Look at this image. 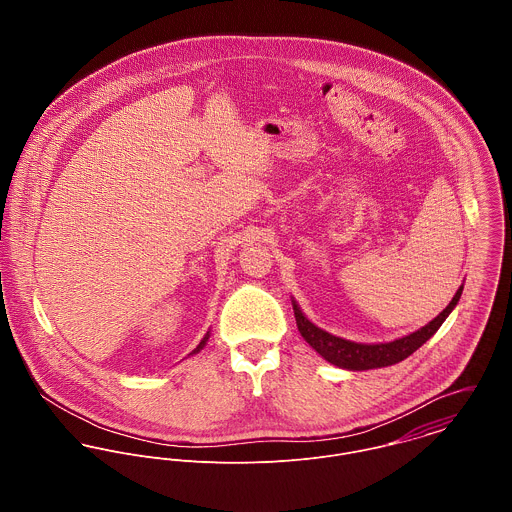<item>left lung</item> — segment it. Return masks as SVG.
<instances>
[{
	"instance_id": "8db88e82",
	"label": "left lung",
	"mask_w": 512,
	"mask_h": 512,
	"mask_svg": "<svg viewBox=\"0 0 512 512\" xmlns=\"http://www.w3.org/2000/svg\"><path fill=\"white\" fill-rule=\"evenodd\" d=\"M463 292V286L453 295L449 305L434 317L428 325L420 327L418 331L404 335L400 339H394L390 343H355L337 335L327 333L325 329L311 323L297 301L292 297L293 315L297 329L301 337L331 365L347 370H370V368H382V366L396 365L404 359H408L414 351H418L430 337L441 327V323L447 319V315L455 309L459 297Z\"/></svg>"
}]
</instances>
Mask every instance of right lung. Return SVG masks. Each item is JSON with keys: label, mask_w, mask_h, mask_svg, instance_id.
I'll return each instance as SVG.
<instances>
[{"label": "right lung", "mask_w": 512, "mask_h": 512, "mask_svg": "<svg viewBox=\"0 0 512 512\" xmlns=\"http://www.w3.org/2000/svg\"><path fill=\"white\" fill-rule=\"evenodd\" d=\"M209 337H211V331H207V335H205V337H203V341H201V343H199V345H197V349H195V351H193V353H191V355H197V353H201V349H203V347H205V345H207V341H209Z\"/></svg>", "instance_id": "obj_1"}]
</instances>
